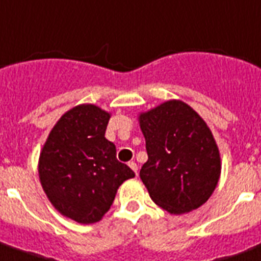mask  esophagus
Masks as SVG:
<instances>
[{
	"label": "esophagus",
	"mask_w": 261,
	"mask_h": 261,
	"mask_svg": "<svg viewBox=\"0 0 261 261\" xmlns=\"http://www.w3.org/2000/svg\"><path fill=\"white\" fill-rule=\"evenodd\" d=\"M128 166H130V168L133 171H134L135 174L138 172V166H137V163H135V162H130V163H128Z\"/></svg>",
	"instance_id": "1"
}]
</instances>
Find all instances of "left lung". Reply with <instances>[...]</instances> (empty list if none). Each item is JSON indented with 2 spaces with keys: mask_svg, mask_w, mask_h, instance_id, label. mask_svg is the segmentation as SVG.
Wrapping results in <instances>:
<instances>
[{
  "mask_svg": "<svg viewBox=\"0 0 261 261\" xmlns=\"http://www.w3.org/2000/svg\"><path fill=\"white\" fill-rule=\"evenodd\" d=\"M148 162L139 176L154 204L174 215L208 201L220 178V154L210 127L184 101L139 113Z\"/></svg>",
  "mask_w": 261,
  "mask_h": 261,
  "instance_id": "8db88e82",
  "label": "left lung"
}]
</instances>
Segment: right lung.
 <instances>
[{
    "instance_id": "right-lung-1",
    "label": "right lung",
    "mask_w": 261,
    "mask_h": 261,
    "mask_svg": "<svg viewBox=\"0 0 261 261\" xmlns=\"http://www.w3.org/2000/svg\"><path fill=\"white\" fill-rule=\"evenodd\" d=\"M109 117L97 105L73 107L51 128L39 156L43 192L60 214L77 223L101 220L119 186L135 176L105 138Z\"/></svg>"
}]
</instances>
